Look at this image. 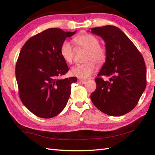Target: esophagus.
<instances>
[{"label": "esophagus", "instance_id": "esophagus-1", "mask_svg": "<svg viewBox=\"0 0 155 155\" xmlns=\"http://www.w3.org/2000/svg\"><path fill=\"white\" fill-rule=\"evenodd\" d=\"M78 83H79L80 84H84L85 83H86V81H85V80H82V79H78Z\"/></svg>", "mask_w": 155, "mask_h": 155}]
</instances>
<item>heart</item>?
<instances>
[{
	"label": "heart",
	"instance_id": "heart-1",
	"mask_svg": "<svg viewBox=\"0 0 155 155\" xmlns=\"http://www.w3.org/2000/svg\"><path fill=\"white\" fill-rule=\"evenodd\" d=\"M74 41L78 47L87 50L85 61L83 64H76L71 69L72 75L80 78H87L94 73L96 69L95 62L98 64L104 63L107 57L106 48L99 45V40L95 36L84 33L78 35ZM75 54V48L70 41H64L61 47V54L64 60L71 63Z\"/></svg>",
	"mask_w": 155,
	"mask_h": 155
}]
</instances>
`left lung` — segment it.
Instances as JSON below:
<instances>
[{
    "label": "left lung",
    "instance_id": "left-lung-1",
    "mask_svg": "<svg viewBox=\"0 0 155 155\" xmlns=\"http://www.w3.org/2000/svg\"><path fill=\"white\" fill-rule=\"evenodd\" d=\"M105 42L107 59L94 79L97 88L91 99L98 110L118 117L136 107L147 85L142 54L120 28L111 25L92 28ZM102 75L107 78L104 80Z\"/></svg>",
    "mask_w": 155,
    "mask_h": 155
}]
</instances>
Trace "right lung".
<instances>
[{"label": "right lung", "instance_id": "1", "mask_svg": "<svg viewBox=\"0 0 155 155\" xmlns=\"http://www.w3.org/2000/svg\"><path fill=\"white\" fill-rule=\"evenodd\" d=\"M74 32L51 28L30 38L23 45L15 68L19 97L36 116L50 118L64 109L77 77L59 79L68 71L61 47Z\"/></svg>", "mask_w": 155, "mask_h": 155}]
</instances>
